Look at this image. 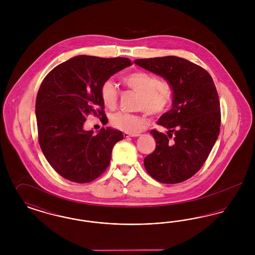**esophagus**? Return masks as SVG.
Here are the masks:
<instances>
[{
    "label": "esophagus",
    "mask_w": 255,
    "mask_h": 255,
    "mask_svg": "<svg viewBox=\"0 0 255 255\" xmlns=\"http://www.w3.org/2000/svg\"><path fill=\"white\" fill-rule=\"evenodd\" d=\"M123 135H124V137L128 138V137H134V136H139L140 134H139V133H135V134H131V133H123Z\"/></svg>",
    "instance_id": "obj_1"
}]
</instances>
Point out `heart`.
Listing matches in <instances>:
<instances>
[{
  "mask_svg": "<svg viewBox=\"0 0 255 255\" xmlns=\"http://www.w3.org/2000/svg\"><path fill=\"white\" fill-rule=\"evenodd\" d=\"M123 84L139 95L137 107L146 113L156 116L163 113L171 101V86L167 81L158 80L150 73L136 71L122 77ZM100 97L108 109H115L118 104V91L111 81L104 82L100 88ZM111 124L116 129L128 133H137L146 125L142 117L126 113H117L111 118Z\"/></svg>",
  "mask_w": 255,
  "mask_h": 255,
  "instance_id": "obj_1",
  "label": "heart"
}]
</instances>
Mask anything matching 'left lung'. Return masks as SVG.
<instances>
[{
    "label": "left lung",
    "mask_w": 255,
    "mask_h": 255,
    "mask_svg": "<svg viewBox=\"0 0 255 255\" xmlns=\"http://www.w3.org/2000/svg\"><path fill=\"white\" fill-rule=\"evenodd\" d=\"M134 63L163 77L173 92L172 109L158 121L167 133L150 132L157 146L144 158V167L159 182H183L203 166L218 138L221 111L213 79L202 67L177 56Z\"/></svg>",
    "instance_id": "8db88e82"
}]
</instances>
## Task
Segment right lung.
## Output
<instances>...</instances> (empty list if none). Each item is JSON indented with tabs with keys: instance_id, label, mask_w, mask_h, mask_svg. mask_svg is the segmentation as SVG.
<instances>
[{
	"instance_id": "obj_1",
	"label": "right lung",
	"mask_w": 255,
	"mask_h": 255,
	"mask_svg": "<svg viewBox=\"0 0 255 255\" xmlns=\"http://www.w3.org/2000/svg\"><path fill=\"white\" fill-rule=\"evenodd\" d=\"M132 65L128 58L78 55L56 66L43 80L35 104L38 140L51 167L78 183L96 180L108 167L121 131L106 127L86 131L90 114L107 123L100 88L112 75Z\"/></svg>"
}]
</instances>
